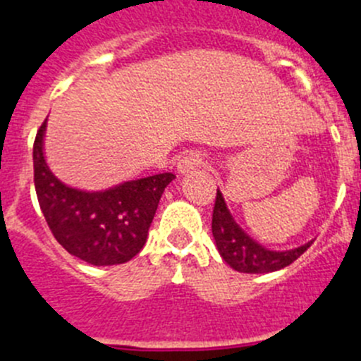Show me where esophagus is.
Segmentation results:
<instances>
[{
	"instance_id": "1",
	"label": "esophagus",
	"mask_w": 361,
	"mask_h": 361,
	"mask_svg": "<svg viewBox=\"0 0 361 361\" xmlns=\"http://www.w3.org/2000/svg\"><path fill=\"white\" fill-rule=\"evenodd\" d=\"M204 164V154L201 153V151H187V153L181 154L180 158H178V171H180L181 174L188 173V171L196 169V167H200V165Z\"/></svg>"
}]
</instances>
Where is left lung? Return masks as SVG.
<instances>
[{
	"label": "left lung",
	"mask_w": 361,
	"mask_h": 361,
	"mask_svg": "<svg viewBox=\"0 0 361 361\" xmlns=\"http://www.w3.org/2000/svg\"><path fill=\"white\" fill-rule=\"evenodd\" d=\"M212 233H214L222 260L235 271L247 272V274L274 272L287 267L292 262L298 260L312 244L308 242L290 251H269L240 230V226L228 212L224 197L219 190L215 196L214 215H212Z\"/></svg>",
	"instance_id": "left-lung-1"
}]
</instances>
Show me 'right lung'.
<instances>
[{"instance_id": "add662e5", "label": "right lung", "mask_w": 361, "mask_h": 361, "mask_svg": "<svg viewBox=\"0 0 361 361\" xmlns=\"http://www.w3.org/2000/svg\"><path fill=\"white\" fill-rule=\"evenodd\" d=\"M46 121L33 142L37 200L53 237L73 257L90 265H117L144 247L165 187L173 173L126 181L104 192H82L56 180L44 160Z\"/></svg>"}]
</instances>
